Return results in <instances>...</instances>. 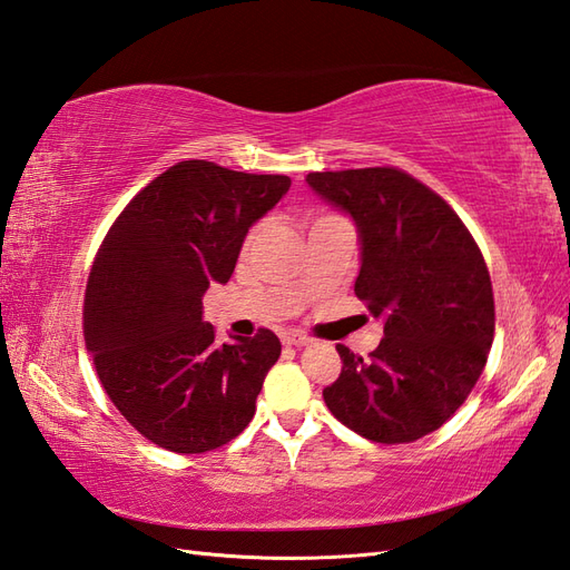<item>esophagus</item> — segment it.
Returning <instances> with one entry per match:
<instances>
[{
	"mask_svg": "<svg viewBox=\"0 0 570 570\" xmlns=\"http://www.w3.org/2000/svg\"><path fill=\"white\" fill-rule=\"evenodd\" d=\"M282 344L284 346H308L311 344V340L308 337H303V334H291V332H286V334H282Z\"/></svg>",
	"mask_w": 570,
	"mask_h": 570,
	"instance_id": "obj_1",
	"label": "esophagus"
}]
</instances>
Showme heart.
<instances>
[{"mask_svg": "<svg viewBox=\"0 0 570 570\" xmlns=\"http://www.w3.org/2000/svg\"><path fill=\"white\" fill-rule=\"evenodd\" d=\"M325 218H332V216H323V218H317V222H325ZM317 222H315V224H317Z\"/></svg>", "mask_w": 570, "mask_h": 570, "instance_id": "1", "label": "heart"}]
</instances>
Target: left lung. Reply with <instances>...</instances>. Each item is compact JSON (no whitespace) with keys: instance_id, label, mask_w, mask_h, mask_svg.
Wrapping results in <instances>:
<instances>
[{"instance_id":"8db88e82","label":"left lung","mask_w":570,"mask_h":570,"mask_svg":"<svg viewBox=\"0 0 570 570\" xmlns=\"http://www.w3.org/2000/svg\"><path fill=\"white\" fill-rule=\"evenodd\" d=\"M305 183L354 218V291L385 323L366 361L337 344L344 366L325 404L368 441H419L460 410L487 366L495 325L487 262L450 204L400 168L308 173Z\"/></svg>"}]
</instances>
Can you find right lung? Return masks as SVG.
<instances>
[{
    "label": "right lung",
    "instance_id": "obj_1",
    "mask_svg": "<svg viewBox=\"0 0 570 570\" xmlns=\"http://www.w3.org/2000/svg\"><path fill=\"white\" fill-rule=\"evenodd\" d=\"M288 187V175L180 160L127 204L98 247L86 348L118 412L158 448H222L255 416L282 342L259 330L216 344L202 296L230 279L247 230Z\"/></svg>",
    "mask_w": 570,
    "mask_h": 570
}]
</instances>
